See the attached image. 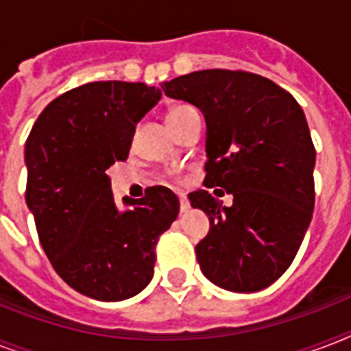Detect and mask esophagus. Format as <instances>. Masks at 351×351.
<instances>
[{"label":"esophagus","mask_w":351,"mask_h":351,"mask_svg":"<svg viewBox=\"0 0 351 351\" xmlns=\"http://www.w3.org/2000/svg\"><path fill=\"white\" fill-rule=\"evenodd\" d=\"M178 198H180V211L182 213H186L187 209H189V200H187V197L184 195V193H180V195H178Z\"/></svg>","instance_id":"esophagus-1"}]
</instances>
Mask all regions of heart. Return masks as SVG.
I'll return each instance as SVG.
<instances>
[{"label":"heart","mask_w":351,"mask_h":351,"mask_svg":"<svg viewBox=\"0 0 351 351\" xmlns=\"http://www.w3.org/2000/svg\"><path fill=\"white\" fill-rule=\"evenodd\" d=\"M193 107L189 106H175V107H171L169 112H167V120H173V118H178L180 114H184V112L187 111H191Z\"/></svg>","instance_id":"heart-1"}]
</instances>
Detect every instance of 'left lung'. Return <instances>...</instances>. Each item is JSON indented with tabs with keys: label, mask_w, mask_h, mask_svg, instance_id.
Returning <instances> with one entry per match:
<instances>
[{
	"label": "left lung",
	"mask_w": 351,
	"mask_h": 351,
	"mask_svg": "<svg viewBox=\"0 0 351 351\" xmlns=\"http://www.w3.org/2000/svg\"><path fill=\"white\" fill-rule=\"evenodd\" d=\"M165 96L193 104L206 118V180L233 195L226 208L209 191L189 195L209 217L198 264L219 288H267L293 262L315 206V147L304 111L275 82L208 69L162 84Z\"/></svg>",
	"instance_id": "1"
}]
</instances>
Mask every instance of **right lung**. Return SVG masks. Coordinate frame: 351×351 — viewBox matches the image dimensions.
<instances>
[{
    "label": "right lung",
    "mask_w": 351,
    "mask_h": 351,
    "mask_svg": "<svg viewBox=\"0 0 351 351\" xmlns=\"http://www.w3.org/2000/svg\"><path fill=\"white\" fill-rule=\"evenodd\" d=\"M160 89L93 82L43 109L25 143L27 191L41 247L78 293L104 302L140 293L153 278L158 237L180 202L164 186L114 204L106 171L123 162L136 123L158 104Z\"/></svg>",
    "instance_id": "1"
}]
</instances>
